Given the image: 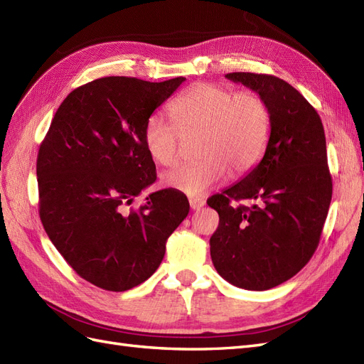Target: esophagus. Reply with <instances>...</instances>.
Here are the masks:
<instances>
[{"label": "esophagus", "mask_w": 364, "mask_h": 364, "mask_svg": "<svg viewBox=\"0 0 364 364\" xmlns=\"http://www.w3.org/2000/svg\"><path fill=\"white\" fill-rule=\"evenodd\" d=\"M189 204H191V209L198 210V209H201L204 206V204H206V201H204L203 198H191Z\"/></svg>", "instance_id": "1"}]
</instances>
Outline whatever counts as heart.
<instances>
[{"label": "heart", "instance_id": "b5f03b06", "mask_svg": "<svg viewBox=\"0 0 364 364\" xmlns=\"http://www.w3.org/2000/svg\"><path fill=\"white\" fill-rule=\"evenodd\" d=\"M171 114L181 132L155 114L146 121L144 146L154 161L172 166L180 158L181 135H200V160L163 175L166 188L189 197H201L226 180L230 171L235 176L252 171L271 136V107L255 90L235 92L213 82H200L172 101Z\"/></svg>", "mask_w": 364, "mask_h": 364}]
</instances>
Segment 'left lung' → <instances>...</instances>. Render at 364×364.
Instances as JSON below:
<instances>
[{"label":"left lung","instance_id":"8db88e82","mask_svg":"<svg viewBox=\"0 0 364 364\" xmlns=\"http://www.w3.org/2000/svg\"><path fill=\"white\" fill-rule=\"evenodd\" d=\"M226 78L263 95L272 129L263 160L208 200L220 215L210 257L226 282L267 291L300 272L318 247L332 198L324 129L309 101L284 80L250 72ZM245 199L255 204L240 205Z\"/></svg>","mask_w":364,"mask_h":364}]
</instances>
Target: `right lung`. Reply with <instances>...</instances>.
I'll list each match as a JSON object with an SVG mask.
<instances>
[{
	"instance_id": "obj_1",
	"label": "right lung",
	"mask_w": 364,
	"mask_h": 364,
	"mask_svg": "<svg viewBox=\"0 0 364 364\" xmlns=\"http://www.w3.org/2000/svg\"><path fill=\"white\" fill-rule=\"evenodd\" d=\"M184 80H93L61 102L40 146L36 176L46 234L73 271L105 291L146 282L189 213L188 198L173 189L130 208L156 180L143 138L146 121Z\"/></svg>"
}]
</instances>
